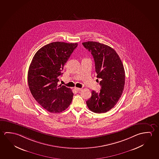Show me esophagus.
<instances>
[{
    "instance_id": "obj_1",
    "label": "esophagus",
    "mask_w": 159,
    "mask_h": 159,
    "mask_svg": "<svg viewBox=\"0 0 159 159\" xmlns=\"http://www.w3.org/2000/svg\"><path fill=\"white\" fill-rule=\"evenodd\" d=\"M75 89L76 91H81V90H82V89L79 88H75Z\"/></svg>"
}]
</instances>
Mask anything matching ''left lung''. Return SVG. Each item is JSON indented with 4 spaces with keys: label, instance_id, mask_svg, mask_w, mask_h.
Instances as JSON below:
<instances>
[{
    "label": "left lung",
    "instance_id": "1",
    "mask_svg": "<svg viewBox=\"0 0 159 159\" xmlns=\"http://www.w3.org/2000/svg\"><path fill=\"white\" fill-rule=\"evenodd\" d=\"M83 45L93 55L97 78L102 79L100 91H92L86 105L93 112L104 113L113 108L121 96L125 85L124 68L117 52L109 46L90 41Z\"/></svg>",
    "mask_w": 159,
    "mask_h": 159
}]
</instances>
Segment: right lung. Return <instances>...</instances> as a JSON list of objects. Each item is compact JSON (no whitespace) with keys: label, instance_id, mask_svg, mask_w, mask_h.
<instances>
[{"label":"right lung","instance_id":"obj_1","mask_svg":"<svg viewBox=\"0 0 159 159\" xmlns=\"http://www.w3.org/2000/svg\"><path fill=\"white\" fill-rule=\"evenodd\" d=\"M77 46L78 43H51L35 53L29 66L30 91L39 104L49 112H62L72 102L71 89L57 82L64 66Z\"/></svg>","mask_w":159,"mask_h":159}]
</instances>
